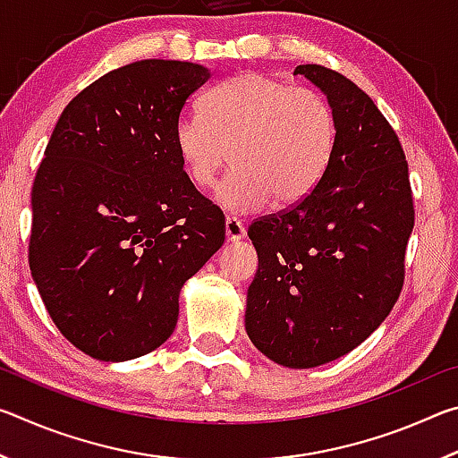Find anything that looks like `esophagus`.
<instances>
[{"label": "esophagus", "instance_id": "34e87169", "mask_svg": "<svg viewBox=\"0 0 458 458\" xmlns=\"http://www.w3.org/2000/svg\"><path fill=\"white\" fill-rule=\"evenodd\" d=\"M244 236H246L244 224L238 218H234V216H228L226 218V240L228 242H238V240H242Z\"/></svg>", "mask_w": 458, "mask_h": 458}]
</instances>
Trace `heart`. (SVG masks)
I'll return each mask as SVG.
<instances>
[{"label":"heart","mask_w":458,"mask_h":458,"mask_svg":"<svg viewBox=\"0 0 458 458\" xmlns=\"http://www.w3.org/2000/svg\"><path fill=\"white\" fill-rule=\"evenodd\" d=\"M335 143L327 100L265 72H244L210 92L201 114L175 121L172 145L188 180L212 188L232 157L234 172L216 190L228 212L299 204L321 182ZM231 153L228 154L227 151Z\"/></svg>","instance_id":"b5f03b06"}]
</instances>
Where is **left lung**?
I'll return each mask as SVG.
<instances>
[{
    "label": "left lung",
    "instance_id": "1",
    "mask_svg": "<svg viewBox=\"0 0 458 458\" xmlns=\"http://www.w3.org/2000/svg\"><path fill=\"white\" fill-rule=\"evenodd\" d=\"M335 119L321 182L291 210L248 228L259 270L246 333L278 366L307 369L355 350L390 315L414 228L408 164L396 133L344 74L301 64Z\"/></svg>",
    "mask_w": 458,
    "mask_h": 458
}]
</instances>
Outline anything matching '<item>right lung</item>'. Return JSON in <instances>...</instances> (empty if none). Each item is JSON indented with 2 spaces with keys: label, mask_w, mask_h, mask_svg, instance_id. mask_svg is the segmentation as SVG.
<instances>
[{
  "label": "right lung",
  "mask_w": 458,
  "mask_h": 458,
  "mask_svg": "<svg viewBox=\"0 0 458 458\" xmlns=\"http://www.w3.org/2000/svg\"><path fill=\"white\" fill-rule=\"evenodd\" d=\"M210 68L139 60L62 111L32 188L30 270L52 321L100 361L157 350L188 278L224 244V214L174 151L175 121Z\"/></svg>",
  "instance_id": "add662e5"
}]
</instances>
